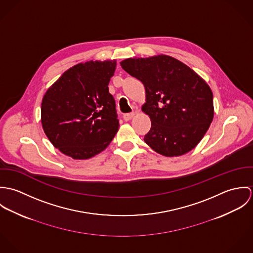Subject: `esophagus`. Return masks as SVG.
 <instances>
[{"label":"esophagus","instance_id":"obj_1","mask_svg":"<svg viewBox=\"0 0 253 253\" xmlns=\"http://www.w3.org/2000/svg\"><path fill=\"white\" fill-rule=\"evenodd\" d=\"M133 116H134V113H128V114H125V115H124V120L127 122V121L131 120V119L133 118Z\"/></svg>","mask_w":253,"mask_h":253}]
</instances>
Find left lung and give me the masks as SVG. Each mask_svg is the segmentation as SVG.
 <instances>
[{
	"label": "left lung",
	"instance_id": "left-lung-1",
	"mask_svg": "<svg viewBox=\"0 0 253 253\" xmlns=\"http://www.w3.org/2000/svg\"><path fill=\"white\" fill-rule=\"evenodd\" d=\"M121 66L144 84L142 111L152 123L146 144L166 157L184 155L199 144L214 115L213 94L206 81L165 54L127 58Z\"/></svg>",
	"mask_w": 253,
	"mask_h": 253
}]
</instances>
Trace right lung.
<instances>
[{"label": "right lung", "instance_id": "obj_1", "mask_svg": "<svg viewBox=\"0 0 253 253\" xmlns=\"http://www.w3.org/2000/svg\"><path fill=\"white\" fill-rule=\"evenodd\" d=\"M116 65V60L79 63L42 97V129L51 144L74 160H86L105 150L119 129L108 87Z\"/></svg>", "mask_w": 253, "mask_h": 253}]
</instances>
